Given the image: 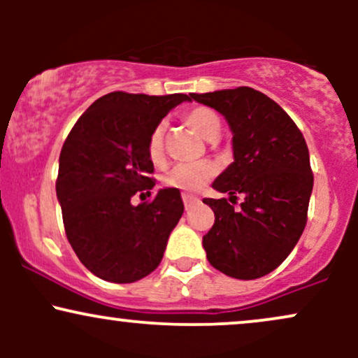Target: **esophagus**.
<instances>
[{"label": "esophagus", "mask_w": 358, "mask_h": 358, "mask_svg": "<svg viewBox=\"0 0 358 358\" xmlns=\"http://www.w3.org/2000/svg\"><path fill=\"white\" fill-rule=\"evenodd\" d=\"M183 203H185V208H190V207H193V205H195L196 202H199V199H196V196H193V195H188V193H183Z\"/></svg>", "instance_id": "obj_1"}]
</instances>
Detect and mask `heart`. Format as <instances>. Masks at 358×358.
<instances>
[{
  "instance_id": "obj_1",
  "label": "heart",
  "mask_w": 358,
  "mask_h": 358,
  "mask_svg": "<svg viewBox=\"0 0 358 358\" xmlns=\"http://www.w3.org/2000/svg\"><path fill=\"white\" fill-rule=\"evenodd\" d=\"M185 122L192 127L193 131L205 139L217 138L220 133V119L215 110L205 106H195L183 114ZM148 158L153 163H159L163 159V151H165V124H156L148 138ZM217 173V166L212 162H199V163H183L171 168L168 173L163 176V183L170 188H176L182 192H196L202 188L213 175Z\"/></svg>"
}]
</instances>
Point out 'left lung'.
Segmentation results:
<instances>
[{
    "label": "left lung",
    "instance_id": "8db88e82",
    "mask_svg": "<svg viewBox=\"0 0 358 358\" xmlns=\"http://www.w3.org/2000/svg\"><path fill=\"white\" fill-rule=\"evenodd\" d=\"M227 119L234 163L213 188L237 199H203L215 222L203 236L208 262L236 279L269 274L289 256L308 220L313 190L310 153L301 131L286 110L250 87L192 94Z\"/></svg>",
    "mask_w": 358,
    "mask_h": 358
}]
</instances>
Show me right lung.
I'll return each instance as SVG.
<instances>
[{
	"label": "right lung",
	"mask_w": 358,
	"mask_h": 358,
	"mask_svg": "<svg viewBox=\"0 0 358 358\" xmlns=\"http://www.w3.org/2000/svg\"><path fill=\"white\" fill-rule=\"evenodd\" d=\"M183 101L190 97L109 92L77 119L62 146L55 188L65 234L82 264L104 281L134 282L153 273L182 217L176 188L139 205L131 199L151 195L148 138Z\"/></svg>",
	"instance_id": "right-lung-1"
}]
</instances>
